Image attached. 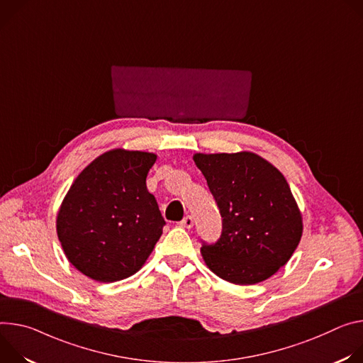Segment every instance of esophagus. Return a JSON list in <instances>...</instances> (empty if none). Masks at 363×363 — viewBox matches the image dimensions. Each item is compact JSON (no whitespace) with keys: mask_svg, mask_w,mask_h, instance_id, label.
Returning <instances> with one entry per match:
<instances>
[{"mask_svg":"<svg viewBox=\"0 0 363 363\" xmlns=\"http://www.w3.org/2000/svg\"><path fill=\"white\" fill-rule=\"evenodd\" d=\"M179 225H180L182 228H187V229H190V228L193 226V218H191L190 215H187L182 222H179Z\"/></svg>","mask_w":363,"mask_h":363,"instance_id":"obj_1","label":"esophagus"}]
</instances>
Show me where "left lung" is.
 Masks as SVG:
<instances>
[{
	"mask_svg": "<svg viewBox=\"0 0 363 363\" xmlns=\"http://www.w3.org/2000/svg\"><path fill=\"white\" fill-rule=\"evenodd\" d=\"M193 160L222 216L216 242L202 240L206 265L233 284L269 278L291 258L303 232L287 180L252 152L196 154Z\"/></svg>",
	"mask_w": 363,
	"mask_h": 363,
	"instance_id": "obj_1",
	"label": "left lung"
}]
</instances>
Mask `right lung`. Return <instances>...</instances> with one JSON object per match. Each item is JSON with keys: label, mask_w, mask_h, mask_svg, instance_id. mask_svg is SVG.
<instances>
[{"label": "right lung", "mask_w": 363, "mask_h": 363, "mask_svg": "<svg viewBox=\"0 0 363 363\" xmlns=\"http://www.w3.org/2000/svg\"><path fill=\"white\" fill-rule=\"evenodd\" d=\"M155 155L112 150L80 173L57 215V236L82 274L113 283L135 274L166 225L145 179Z\"/></svg>", "instance_id": "1"}]
</instances>
